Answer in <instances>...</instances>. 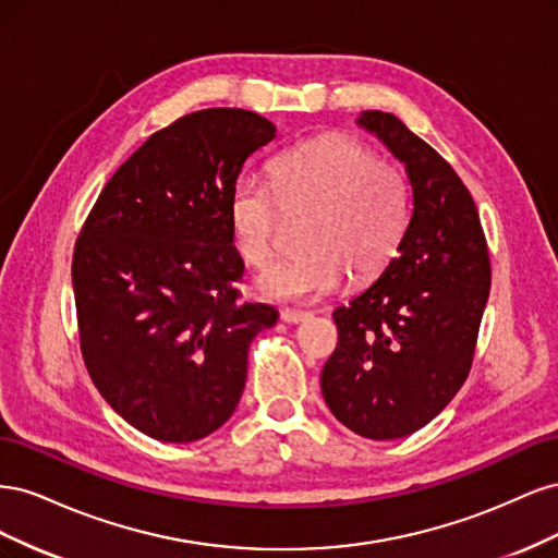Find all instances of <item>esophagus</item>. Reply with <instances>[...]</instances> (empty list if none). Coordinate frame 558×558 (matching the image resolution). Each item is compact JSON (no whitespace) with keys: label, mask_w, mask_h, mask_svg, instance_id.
Wrapping results in <instances>:
<instances>
[{"label":"esophagus","mask_w":558,"mask_h":558,"mask_svg":"<svg viewBox=\"0 0 558 558\" xmlns=\"http://www.w3.org/2000/svg\"><path fill=\"white\" fill-rule=\"evenodd\" d=\"M281 318L286 324H302V320H310L312 312H300V310H283Z\"/></svg>","instance_id":"1"}]
</instances>
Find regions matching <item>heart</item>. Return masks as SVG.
I'll return each mask as SVG.
<instances>
[{
	"label": "heart",
	"mask_w": 558,
	"mask_h": 558,
	"mask_svg": "<svg viewBox=\"0 0 558 558\" xmlns=\"http://www.w3.org/2000/svg\"><path fill=\"white\" fill-rule=\"evenodd\" d=\"M272 183L242 177L232 185L228 218L242 258L265 267L277 253L283 216H310L302 253L260 275L272 300H316L344 275L353 283L377 279L391 265L410 226L412 195L402 167L377 158L351 134L330 132L286 150L269 165Z\"/></svg>",
	"instance_id": "b5f03b06"
}]
</instances>
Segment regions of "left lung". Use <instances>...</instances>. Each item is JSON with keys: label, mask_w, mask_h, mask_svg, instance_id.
Listing matches in <instances>:
<instances>
[{"label": "left lung", "mask_w": 558, "mask_h": 558, "mask_svg": "<svg viewBox=\"0 0 558 558\" xmlns=\"http://www.w3.org/2000/svg\"><path fill=\"white\" fill-rule=\"evenodd\" d=\"M359 125L404 162L412 216L381 277L332 312L340 342L320 391L349 430L396 440L424 428L468 379L492 260L475 199L453 167L393 113L365 111Z\"/></svg>", "instance_id": "8db88e82"}]
</instances>
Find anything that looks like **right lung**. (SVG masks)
Returning a JSON list of instances; mask_svg holds the SVG:
<instances>
[{
  "mask_svg": "<svg viewBox=\"0 0 558 558\" xmlns=\"http://www.w3.org/2000/svg\"><path fill=\"white\" fill-rule=\"evenodd\" d=\"M267 118L202 109L134 150L99 193L72 258L81 356L97 391L160 442H195L232 416L248 347L279 312L246 302L228 202Z\"/></svg>",
  "mask_w": 558,
  "mask_h": 558,
  "instance_id": "add662e5",
  "label": "right lung"
}]
</instances>
